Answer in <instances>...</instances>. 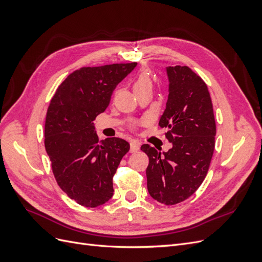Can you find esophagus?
<instances>
[{"label": "esophagus", "instance_id": "34e87169", "mask_svg": "<svg viewBox=\"0 0 262 262\" xmlns=\"http://www.w3.org/2000/svg\"><path fill=\"white\" fill-rule=\"evenodd\" d=\"M139 148H140V143H139L138 141H136V140L130 141V150H131L132 153L138 152Z\"/></svg>", "mask_w": 262, "mask_h": 262}]
</instances>
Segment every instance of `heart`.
Here are the masks:
<instances>
[{
	"mask_svg": "<svg viewBox=\"0 0 262 262\" xmlns=\"http://www.w3.org/2000/svg\"><path fill=\"white\" fill-rule=\"evenodd\" d=\"M133 91L137 95L153 90V78L145 71H141L132 80Z\"/></svg>",
	"mask_w": 262,
	"mask_h": 262,
	"instance_id": "heart-1",
	"label": "heart"
}]
</instances>
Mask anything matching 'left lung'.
Listing matches in <instances>:
<instances>
[{"instance_id":"obj_1","label":"left lung","mask_w":262,"mask_h":262,"mask_svg":"<svg viewBox=\"0 0 262 262\" xmlns=\"http://www.w3.org/2000/svg\"><path fill=\"white\" fill-rule=\"evenodd\" d=\"M169 94L158 125L167 128L168 152L143 144L148 156L147 190L166 205L191 196L207 176L215 146L216 125L207 84L188 67H168Z\"/></svg>"}]
</instances>
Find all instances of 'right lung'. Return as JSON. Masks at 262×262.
I'll use <instances>...</instances> for the list:
<instances>
[{
    "label": "right lung",
    "mask_w": 262,
    "mask_h": 262,
    "mask_svg": "<svg viewBox=\"0 0 262 262\" xmlns=\"http://www.w3.org/2000/svg\"><path fill=\"white\" fill-rule=\"evenodd\" d=\"M137 62L85 67L55 91L45 123V147L59 187L86 208L114 195L113 178L130 144L120 138L98 141L93 121L105 112L116 86Z\"/></svg>",
    "instance_id": "1"
}]
</instances>
